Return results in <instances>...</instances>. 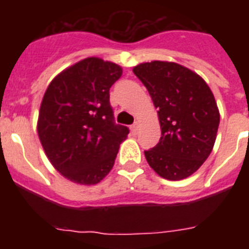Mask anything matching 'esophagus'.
<instances>
[{"mask_svg": "<svg viewBox=\"0 0 249 249\" xmlns=\"http://www.w3.org/2000/svg\"><path fill=\"white\" fill-rule=\"evenodd\" d=\"M138 128H140V124L136 123V124H133L132 126H130V132H132L133 134H136V133L138 132Z\"/></svg>", "mask_w": 249, "mask_h": 249, "instance_id": "34e87169", "label": "esophagus"}]
</instances>
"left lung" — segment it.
I'll return each instance as SVG.
<instances>
[{
  "label": "left lung",
  "mask_w": 249,
  "mask_h": 249,
  "mask_svg": "<svg viewBox=\"0 0 249 249\" xmlns=\"http://www.w3.org/2000/svg\"><path fill=\"white\" fill-rule=\"evenodd\" d=\"M158 109L161 137L144 151L148 165L160 177L179 181L208 159L216 142L220 111L204 79L190 68L152 60L133 68Z\"/></svg>",
  "instance_id": "1"
}]
</instances>
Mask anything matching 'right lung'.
Instances as JSON below:
<instances>
[{
  "instance_id": "obj_1",
  "label": "right lung",
  "mask_w": 249,
  "mask_h": 249,
  "mask_svg": "<svg viewBox=\"0 0 249 249\" xmlns=\"http://www.w3.org/2000/svg\"><path fill=\"white\" fill-rule=\"evenodd\" d=\"M123 75L116 63L89 56L52 80L37 133L52 165L79 185H97L111 172L129 129L113 123L109 88Z\"/></svg>"
}]
</instances>
